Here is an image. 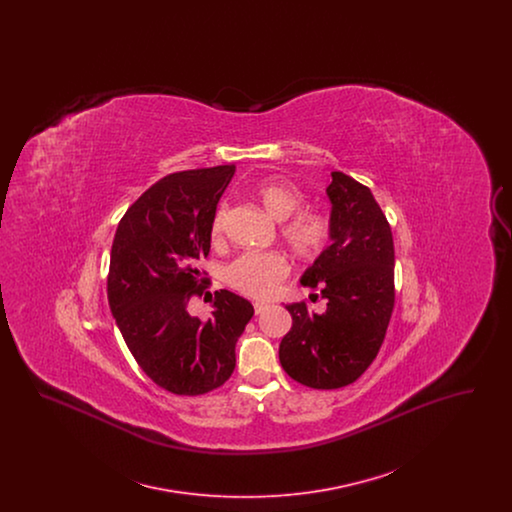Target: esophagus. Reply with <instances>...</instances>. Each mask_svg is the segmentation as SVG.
Segmentation results:
<instances>
[{
  "label": "esophagus",
  "instance_id": "1",
  "mask_svg": "<svg viewBox=\"0 0 512 512\" xmlns=\"http://www.w3.org/2000/svg\"><path fill=\"white\" fill-rule=\"evenodd\" d=\"M268 303H263V301H255L253 303V309H255V315H261L265 309H267Z\"/></svg>",
  "mask_w": 512,
  "mask_h": 512
}]
</instances>
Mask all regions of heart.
Masks as SVG:
<instances>
[{
  "instance_id": "1",
  "label": "heart",
  "mask_w": 512,
  "mask_h": 512,
  "mask_svg": "<svg viewBox=\"0 0 512 512\" xmlns=\"http://www.w3.org/2000/svg\"><path fill=\"white\" fill-rule=\"evenodd\" d=\"M251 195L270 217L282 220L280 238L297 259L315 261L326 253L332 244L334 222L324 211L301 209L305 197L293 182L286 178H265L251 188ZM224 226L226 203H219L209 222L213 244L222 242ZM288 272V259L278 251L244 253L224 267L222 278L236 292L253 299H267L278 290Z\"/></svg>"
}]
</instances>
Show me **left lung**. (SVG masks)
I'll return each instance as SVG.
<instances>
[{
    "label": "left lung",
    "instance_id": "obj_1",
    "mask_svg": "<svg viewBox=\"0 0 512 512\" xmlns=\"http://www.w3.org/2000/svg\"><path fill=\"white\" fill-rule=\"evenodd\" d=\"M326 192L332 245L301 280L326 311L313 313L307 301L288 305L292 330L278 355L295 382L338 390L365 372L384 343L395 305V251L390 222L365 184L336 171Z\"/></svg>",
    "mask_w": 512,
    "mask_h": 512
}]
</instances>
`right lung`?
Masks as SVG:
<instances>
[{
	"label": "right lung",
	"instance_id": "add662e5",
	"mask_svg": "<svg viewBox=\"0 0 512 512\" xmlns=\"http://www.w3.org/2000/svg\"><path fill=\"white\" fill-rule=\"evenodd\" d=\"M234 171L219 165L161 178L128 207L111 247V313L136 363L176 395L209 393L232 376L236 341L253 317V305L228 290L209 293L207 320L188 313L209 288L201 268L209 222Z\"/></svg>",
	"mask_w": 512,
	"mask_h": 512
}]
</instances>
